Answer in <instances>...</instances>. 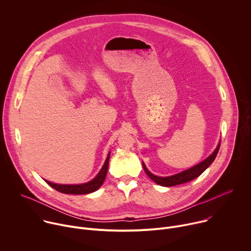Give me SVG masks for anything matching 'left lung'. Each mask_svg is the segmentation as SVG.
<instances>
[{"instance_id": "obj_1", "label": "left lung", "mask_w": 251, "mask_h": 251, "mask_svg": "<svg viewBox=\"0 0 251 251\" xmlns=\"http://www.w3.org/2000/svg\"><path fill=\"white\" fill-rule=\"evenodd\" d=\"M220 147H221V141L219 142V144H218L217 148L214 149V151L206 159H204L202 162L199 163L198 165H196V166H194V167H192L188 170H185L181 173H177L176 175L169 176H156V175L152 174L146 168L145 164L143 162H142V165H143V168H144V171L148 175V176L151 178L152 181H154L156 184H158L160 186H163V187H173V186L181 185V184H184V183H188V182L194 180V178L198 177L199 176H201L209 167V165L214 161V159H216V157L219 153Z\"/></svg>"}]
</instances>
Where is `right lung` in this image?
Listing matches in <instances>:
<instances>
[{"label": "right lung", "instance_id": "add662e5", "mask_svg": "<svg viewBox=\"0 0 251 251\" xmlns=\"http://www.w3.org/2000/svg\"><path fill=\"white\" fill-rule=\"evenodd\" d=\"M109 157H110V152L107 155V158L105 160V163L97 176L92 178L91 181L84 183V184H78V185H60V184H54L50 181L45 180L51 188L54 190L63 193V194H69V195H86L93 193L97 191L103 184L106 175H107V170H108V164H109Z\"/></svg>", "mask_w": 251, "mask_h": 251}]
</instances>
